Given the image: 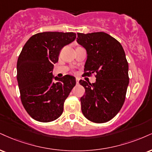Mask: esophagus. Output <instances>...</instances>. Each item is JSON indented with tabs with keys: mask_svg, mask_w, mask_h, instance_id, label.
<instances>
[{
	"mask_svg": "<svg viewBox=\"0 0 152 152\" xmlns=\"http://www.w3.org/2000/svg\"><path fill=\"white\" fill-rule=\"evenodd\" d=\"M76 83H79V79H78V78H76Z\"/></svg>",
	"mask_w": 152,
	"mask_h": 152,
	"instance_id": "obj_1",
	"label": "esophagus"
}]
</instances>
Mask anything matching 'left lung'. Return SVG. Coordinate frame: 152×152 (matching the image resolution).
<instances>
[{"label": "left lung", "instance_id": "obj_1", "mask_svg": "<svg viewBox=\"0 0 152 152\" xmlns=\"http://www.w3.org/2000/svg\"><path fill=\"white\" fill-rule=\"evenodd\" d=\"M77 34L76 41L87 52L85 74H96V78L94 83L79 81L86 91L81 98L82 113L90 121L103 123L114 118L125 102L129 84L125 51L105 32Z\"/></svg>", "mask_w": 152, "mask_h": 152}]
</instances>
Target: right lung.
<instances>
[{
  "instance_id": "right-lung-1",
  "label": "right lung",
  "mask_w": 152,
  "mask_h": 152,
  "mask_svg": "<svg viewBox=\"0 0 152 152\" xmlns=\"http://www.w3.org/2000/svg\"><path fill=\"white\" fill-rule=\"evenodd\" d=\"M76 37L74 32H40L27 40L20 54L17 80L21 101L37 121H54L63 113L64 103L76 85V78L70 75L54 77L52 71L61 49Z\"/></svg>"
}]
</instances>
